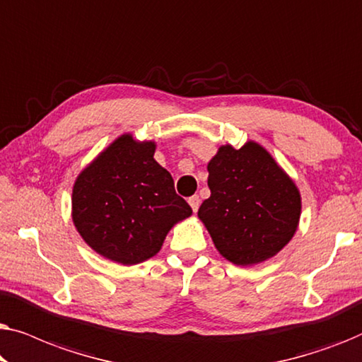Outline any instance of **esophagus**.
<instances>
[{"label": "esophagus", "mask_w": 362, "mask_h": 362, "mask_svg": "<svg viewBox=\"0 0 362 362\" xmlns=\"http://www.w3.org/2000/svg\"><path fill=\"white\" fill-rule=\"evenodd\" d=\"M189 206H191V209L194 211V212H197V209H199V206H201V199H199V196H191L189 197Z\"/></svg>", "instance_id": "34e87169"}]
</instances>
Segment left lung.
Wrapping results in <instances>:
<instances>
[{
    "mask_svg": "<svg viewBox=\"0 0 362 362\" xmlns=\"http://www.w3.org/2000/svg\"><path fill=\"white\" fill-rule=\"evenodd\" d=\"M207 171L211 196L197 217L226 260L240 267L262 264L293 239L300 189L260 143L219 146Z\"/></svg>",
    "mask_w": 362,
    "mask_h": 362,
    "instance_id": "left-lung-1",
    "label": "left lung"
}]
</instances>
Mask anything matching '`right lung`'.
I'll return each mask as SVG.
<instances>
[{
  "instance_id": "right-lung-1",
  "label": "right lung",
  "mask_w": 362,
  "mask_h": 362,
  "mask_svg": "<svg viewBox=\"0 0 362 362\" xmlns=\"http://www.w3.org/2000/svg\"><path fill=\"white\" fill-rule=\"evenodd\" d=\"M155 140L123 133L103 148L72 186V222L103 259L141 264L161 250L168 232L192 214L155 158Z\"/></svg>"
}]
</instances>
